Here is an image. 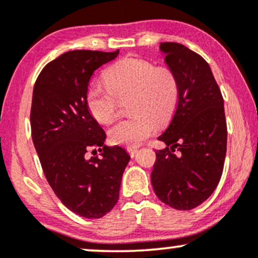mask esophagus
Wrapping results in <instances>:
<instances>
[{
  "label": "esophagus",
  "mask_w": 258,
  "mask_h": 258,
  "mask_svg": "<svg viewBox=\"0 0 258 258\" xmlns=\"http://www.w3.org/2000/svg\"><path fill=\"white\" fill-rule=\"evenodd\" d=\"M137 152L138 150L136 149V148H127V153L130 154V156H131V158H135V155L137 154Z\"/></svg>",
  "instance_id": "obj_1"
}]
</instances>
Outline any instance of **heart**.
Wrapping results in <instances>:
<instances>
[{
    "label": "heart",
    "mask_w": 258,
    "mask_h": 258,
    "mask_svg": "<svg viewBox=\"0 0 258 258\" xmlns=\"http://www.w3.org/2000/svg\"><path fill=\"white\" fill-rule=\"evenodd\" d=\"M104 84H92L86 102L92 116L102 123L119 114L120 102L128 99L131 117L121 120L109 131L114 144L137 147L172 116L179 98V81L168 67H156L143 58L127 57L109 67Z\"/></svg>",
    "instance_id": "b5f03b06"
}]
</instances>
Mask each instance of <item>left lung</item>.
I'll use <instances>...</instances> for the list:
<instances>
[{"mask_svg": "<svg viewBox=\"0 0 258 258\" xmlns=\"http://www.w3.org/2000/svg\"><path fill=\"white\" fill-rule=\"evenodd\" d=\"M179 81L172 121L159 137L152 184L156 197L176 210L203 204L220 182L227 152L223 97L201 55L177 42L160 43Z\"/></svg>", "mask_w": 258, "mask_h": 258, "instance_id": "obj_1", "label": "left lung"}]
</instances>
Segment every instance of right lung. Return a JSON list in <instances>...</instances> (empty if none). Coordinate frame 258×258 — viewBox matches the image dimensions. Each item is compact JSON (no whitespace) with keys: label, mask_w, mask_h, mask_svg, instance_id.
<instances>
[{"label":"right lung","mask_w":258,"mask_h":258,"mask_svg":"<svg viewBox=\"0 0 258 258\" xmlns=\"http://www.w3.org/2000/svg\"><path fill=\"white\" fill-rule=\"evenodd\" d=\"M115 52L69 51L49 61L32 92L31 136L47 182L74 214L100 218L119 200L130 155L104 146L105 132L90 114L86 94L94 70L115 59ZM98 147L101 158H85Z\"/></svg>","instance_id":"right-lung-1"}]
</instances>
